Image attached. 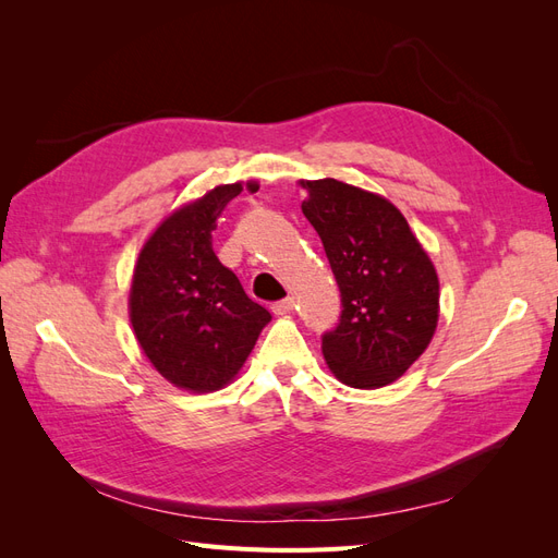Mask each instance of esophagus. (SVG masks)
Segmentation results:
<instances>
[{
	"label": "esophagus",
	"instance_id": "34e87169",
	"mask_svg": "<svg viewBox=\"0 0 558 558\" xmlns=\"http://www.w3.org/2000/svg\"><path fill=\"white\" fill-rule=\"evenodd\" d=\"M293 307H295V300H293V298H286V300L275 302V305H272V312H275V314H279V316H283V314H291V312H293Z\"/></svg>",
	"mask_w": 558,
	"mask_h": 558
}]
</instances>
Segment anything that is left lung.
Wrapping results in <instances>:
<instances>
[{
    "instance_id": "8db88e82",
    "label": "left lung",
    "mask_w": 558,
    "mask_h": 558,
    "mask_svg": "<svg viewBox=\"0 0 558 558\" xmlns=\"http://www.w3.org/2000/svg\"><path fill=\"white\" fill-rule=\"evenodd\" d=\"M300 185L302 214L324 242L344 307L320 344L326 365L351 388L393 384L435 335L437 269L393 202L335 179Z\"/></svg>"
}]
</instances>
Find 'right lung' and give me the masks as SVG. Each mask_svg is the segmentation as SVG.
<instances>
[{
  "instance_id": "1",
  "label": "right lung",
  "mask_w": 558,
  "mask_h": 558,
  "mask_svg": "<svg viewBox=\"0 0 558 558\" xmlns=\"http://www.w3.org/2000/svg\"><path fill=\"white\" fill-rule=\"evenodd\" d=\"M258 181L216 185L167 214L134 263L128 312L148 363L172 386L211 393L240 375L272 320L218 263L211 230L228 202Z\"/></svg>"
}]
</instances>
